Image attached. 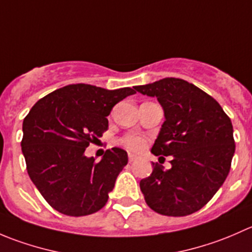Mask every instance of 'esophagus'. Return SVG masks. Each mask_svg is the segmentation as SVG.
Returning a JSON list of instances; mask_svg holds the SVG:
<instances>
[{"label":"esophagus","mask_w":252,"mask_h":252,"mask_svg":"<svg viewBox=\"0 0 252 252\" xmlns=\"http://www.w3.org/2000/svg\"><path fill=\"white\" fill-rule=\"evenodd\" d=\"M128 157H129V162H133V161H135V159H136V156L134 154H129Z\"/></svg>","instance_id":"esophagus-1"}]
</instances>
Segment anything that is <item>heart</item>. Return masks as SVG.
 I'll return each mask as SVG.
<instances>
[{
  "instance_id": "heart-1",
  "label": "heart",
  "mask_w": 252,
  "mask_h": 252,
  "mask_svg": "<svg viewBox=\"0 0 252 252\" xmlns=\"http://www.w3.org/2000/svg\"><path fill=\"white\" fill-rule=\"evenodd\" d=\"M122 145L126 147L130 151H141L146 147V141L145 139L140 138L138 135H126L124 136L123 139L121 140Z\"/></svg>"
}]
</instances>
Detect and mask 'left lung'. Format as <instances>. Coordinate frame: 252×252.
<instances>
[{
    "label": "left lung",
    "instance_id": "8db88e82",
    "mask_svg": "<svg viewBox=\"0 0 252 252\" xmlns=\"http://www.w3.org/2000/svg\"><path fill=\"white\" fill-rule=\"evenodd\" d=\"M156 97L164 122L151 152L172 156V168L152 163L140 189L150 208L164 216L191 215L210 201L224 183L235 152L233 126L220 103L197 86L164 78L135 86Z\"/></svg>",
    "mask_w": 252,
    "mask_h": 252
}]
</instances>
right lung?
<instances>
[{"instance_id": "add662e5", "label": "right lung", "mask_w": 252, "mask_h": 252, "mask_svg": "<svg viewBox=\"0 0 252 252\" xmlns=\"http://www.w3.org/2000/svg\"><path fill=\"white\" fill-rule=\"evenodd\" d=\"M134 94L130 88L72 84L37 101L25 117L22 151L28 174L56 211L80 217L106 205L128 154L113 147L96 162L84 152L107 130L113 106Z\"/></svg>"}]
</instances>
